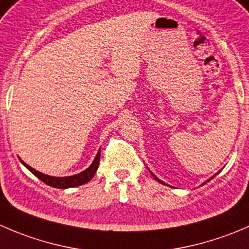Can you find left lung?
<instances>
[{
    "mask_svg": "<svg viewBox=\"0 0 249 249\" xmlns=\"http://www.w3.org/2000/svg\"><path fill=\"white\" fill-rule=\"evenodd\" d=\"M152 175H153V174H152ZM153 178H156V180H157V181H159V182H161V181H160V180H159V178H156V176H154V175H153ZM161 183H163V182H161Z\"/></svg>",
    "mask_w": 249,
    "mask_h": 249,
    "instance_id": "8db88e82",
    "label": "left lung"
}]
</instances>
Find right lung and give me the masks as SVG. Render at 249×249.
Returning a JSON list of instances; mask_svg holds the SVG:
<instances>
[{"instance_id":"1","label":"right lung","mask_w":249,"mask_h":249,"mask_svg":"<svg viewBox=\"0 0 249 249\" xmlns=\"http://www.w3.org/2000/svg\"><path fill=\"white\" fill-rule=\"evenodd\" d=\"M100 158H101V151H98L95 160L92 161V164H91L86 170H84L83 173L80 174H76V175L66 176V178H53V176L45 175V174L40 173V171H36L35 169L29 166L28 164L24 163L23 160H21V163H23L24 165H25L26 168L34 174V175L37 176L41 181H43L46 185L52 186V187H55V189H69V187H75V186H80V185H84V183L89 182V181L93 178L96 171H97L98 164H100Z\"/></svg>"}]
</instances>
